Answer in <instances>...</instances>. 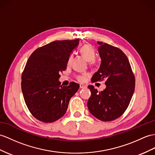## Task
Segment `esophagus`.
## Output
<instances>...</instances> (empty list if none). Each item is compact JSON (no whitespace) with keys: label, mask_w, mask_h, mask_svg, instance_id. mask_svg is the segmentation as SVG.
Wrapping results in <instances>:
<instances>
[{"label":"esophagus","mask_w":155,"mask_h":155,"mask_svg":"<svg viewBox=\"0 0 155 155\" xmlns=\"http://www.w3.org/2000/svg\"><path fill=\"white\" fill-rule=\"evenodd\" d=\"M80 89H85V88H86V86L84 85L80 84Z\"/></svg>","instance_id":"esophagus-1"}]
</instances>
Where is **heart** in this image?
<instances>
[{
    "instance_id": "heart-1",
    "label": "heart",
    "mask_w": 155,
    "mask_h": 155,
    "mask_svg": "<svg viewBox=\"0 0 155 155\" xmlns=\"http://www.w3.org/2000/svg\"><path fill=\"white\" fill-rule=\"evenodd\" d=\"M80 52L81 54L84 56V57L86 58V60L89 61V64L90 65H95L97 64V59L95 58V49L93 48V47L91 46V45L89 44H85L81 47L80 48ZM72 54H71L70 56V57L68 58V63L70 64L72 60ZM87 76V75L86 74H84L81 75H77L76 78L78 79V81H84L85 78Z\"/></svg>"
}]
</instances>
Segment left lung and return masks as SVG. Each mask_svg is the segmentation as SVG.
Instances as JSON below:
<instances>
[{
  "instance_id": "left-lung-1",
  "label": "left lung",
  "mask_w": 155,
  "mask_h": 155,
  "mask_svg": "<svg viewBox=\"0 0 155 155\" xmlns=\"http://www.w3.org/2000/svg\"><path fill=\"white\" fill-rule=\"evenodd\" d=\"M101 63L91 81L105 80L106 89L98 92L89 85L91 95L87 107L91 114L108 122L121 116L129 106L135 90V76L126 55L120 48L98 41Z\"/></svg>"
}]
</instances>
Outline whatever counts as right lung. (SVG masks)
<instances>
[{
  "label": "right lung",
  "instance_id": "1",
  "mask_svg": "<svg viewBox=\"0 0 155 155\" xmlns=\"http://www.w3.org/2000/svg\"><path fill=\"white\" fill-rule=\"evenodd\" d=\"M78 44V39L55 41L37 48L29 56L21 75V90L29 112L39 121L51 123L62 118L80 87L75 82L60 85L58 81Z\"/></svg>",
  "mask_w": 155,
  "mask_h": 155
}]
</instances>
